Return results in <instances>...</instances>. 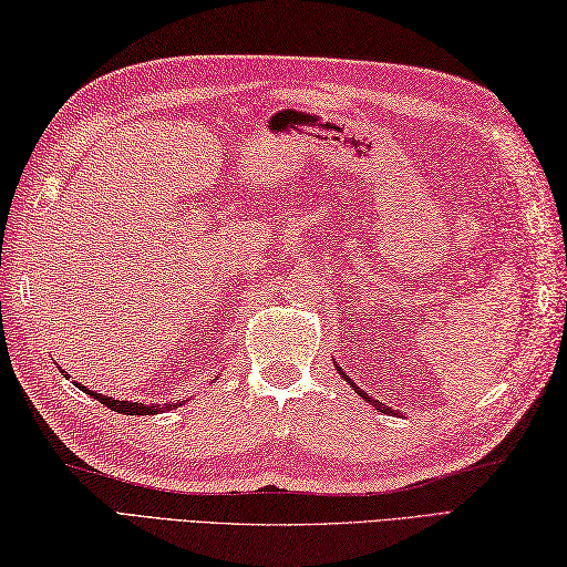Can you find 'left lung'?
Segmentation results:
<instances>
[{
  "label": "left lung",
  "mask_w": 567,
  "mask_h": 567,
  "mask_svg": "<svg viewBox=\"0 0 567 567\" xmlns=\"http://www.w3.org/2000/svg\"><path fill=\"white\" fill-rule=\"evenodd\" d=\"M333 365H336V370H339V375H341V378H346V382H348V384H351V388H353V390L358 392V396H363V400H365V402H370L372 406H375V409H380V412H382V414H390V406H384L382 402H378V400H372V396H368V394H365L363 390H360V388H355V382H351V378H348V375H346V372L341 370V365H339V363H336V360H333Z\"/></svg>",
  "instance_id": "8db88e82"
}]
</instances>
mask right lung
Returning a JSON list of instances; mask_svg holds the SVG:
<instances>
[{"label": "right lung", "mask_w": 567, "mask_h": 567, "mask_svg": "<svg viewBox=\"0 0 567 567\" xmlns=\"http://www.w3.org/2000/svg\"><path fill=\"white\" fill-rule=\"evenodd\" d=\"M75 388H80L84 394L94 396V400L102 402L104 406H110L112 412H118V414H128V416H148V414H161V412H167V409H177L183 406V402H171V404H141V402H128V400H114V396H106V394H100V392H92L90 388H82L80 382H75Z\"/></svg>", "instance_id": "obj_1"}]
</instances>
